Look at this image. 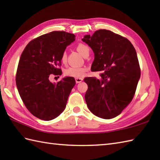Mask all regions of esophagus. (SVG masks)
<instances>
[{
  "mask_svg": "<svg viewBox=\"0 0 160 160\" xmlns=\"http://www.w3.org/2000/svg\"><path fill=\"white\" fill-rule=\"evenodd\" d=\"M82 80H83V78H76V83H80V82H82Z\"/></svg>",
  "mask_w": 160,
  "mask_h": 160,
  "instance_id": "esophagus-1",
  "label": "esophagus"
}]
</instances>
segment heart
I'll return each instance as SVG.
<instances>
[{"instance_id":"obj_1","label":"heart","mask_w":160,"mask_h":160,"mask_svg":"<svg viewBox=\"0 0 160 160\" xmlns=\"http://www.w3.org/2000/svg\"><path fill=\"white\" fill-rule=\"evenodd\" d=\"M77 50L84 56L86 53H89V47L84 43H79L76 46ZM61 62L66 63L67 60V55L66 52H62L61 55ZM87 67L84 66H70L64 71V73L67 76L73 78H82L86 74Z\"/></svg>"}]
</instances>
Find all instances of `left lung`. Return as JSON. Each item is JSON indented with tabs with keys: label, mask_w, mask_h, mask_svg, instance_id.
<instances>
[{
	"label": "left lung",
	"mask_w": 160,
	"mask_h": 160,
	"mask_svg": "<svg viewBox=\"0 0 160 160\" xmlns=\"http://www.w3.org/2000/svg\"><path fill=\"white\" fill-rule=\"evenodd\" d=\"M82 40L94 53L91 70L102 72L98 78L84 79L87 107L98 117L113 118L130 104L136 91L141 73L136 52L127 38L107 29Z\"/></svg>",
	"instance_id": "left-lung-1"
}]
</instances>
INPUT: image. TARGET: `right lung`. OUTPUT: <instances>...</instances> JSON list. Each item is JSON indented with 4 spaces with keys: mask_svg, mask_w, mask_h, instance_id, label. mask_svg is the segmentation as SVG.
I'll return each instance as SVG.
<instances>
[{
    "mask_svg": "<svg viewBox=\"0 0 160 160\" xmlns=\"http://www.w3.org/2000/svg\"><path fill=\"white\" fill-rule=\"evenodd\" d=\"M74 40L73 33L53 31L31 40L20 56L16 76L17 89L26 108L40 120H52L66 107L76 80L66 77L53 84L49 77L62 74L61 55Z\"/></svg>",
    "mask_w": 160,
    "mask_h": 160,
    "instance_id": "right-lung-1",
    "label": "right lung"
}]
</instances>
